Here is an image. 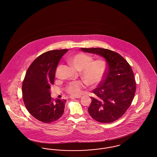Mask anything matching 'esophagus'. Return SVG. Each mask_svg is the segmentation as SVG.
<instances>
[{
  "label": "esophagus",
  "instance_id": "esophagus-1",
  "mask_svg": "<svg viewBox=\"0 0 157 157\" xmlns=\"http://www.w3.org/2000/svg\"><path fill=\"white\" fill-rule=\"evenodd\" d=\"M81 97H80V96H78V97H73V96H71V97H70V98H71V99H74V98H80Z\"/></svg>",
  "mask_w": 157,
  "mask_h": 157
}]
</instances>
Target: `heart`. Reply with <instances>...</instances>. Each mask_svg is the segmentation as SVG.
Listing matches in <instances>:
<instances>
[{
  "label": "heart",
  "instance_id": "1",
  "mask_svg": "<svg viewBox=\"0 0 157 157\" xmlns=\"http://www.w3.org/2000/svg\"><path fill=\"white\" fill-rule=\"evenodd\" d=\"M93 60L90 55L80 53L72 56L70 63L76 69L81 71V77L84 80L70 82L66 88L67 93L73 96H79L87 84L95 87L101 84L104 79L107 71V64L104 60Z\"/></svg>",
  "mask_w": 157,
  "mask_h": 157
}]
</instances>
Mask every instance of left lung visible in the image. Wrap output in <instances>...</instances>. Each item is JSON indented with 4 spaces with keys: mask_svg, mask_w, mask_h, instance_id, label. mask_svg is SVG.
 <instances>
[{
    "mask_svg": "<svg viewBox=\"0 0 157 157\" xmlns=\"http://www.w3.org/2000/svg\"><path fill=\"white\" fill-rule=\"evenodd\" d=\"M85 52L100 55L107 62L104 79L93 90L95 97L88 112L92 118L101 123H111L118 120L129 108L136 91L134 74L130 65L121 55L103 48H81Z\"/></svg>",
    "mask_w": 157,
    "mask_h": 157,
    "instance_id": "8db88e82",
    "label": "left lung"
}]
</instances>
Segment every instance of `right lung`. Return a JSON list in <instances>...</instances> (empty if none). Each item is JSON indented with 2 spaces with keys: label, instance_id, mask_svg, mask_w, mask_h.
<instances>
[{
  "label": "right lung",
  "instance_id": "1",
  "mask_svg": "<svg viewBox=\"0 0 157 157\" xmlns=\"http://www.w3.org/2000/svg\"><path fill=\"white\" fill-rule=\"evenodd\" d=\"M67 49L42 53L28 67L22 83V97L30 114L42 122L50 124L58 120L64 112L66 99H53L50 93L54 84L55 72Z\"/></svg>",
  "mask_w": 157,
  "mask_h": 157
}]
</instances>
